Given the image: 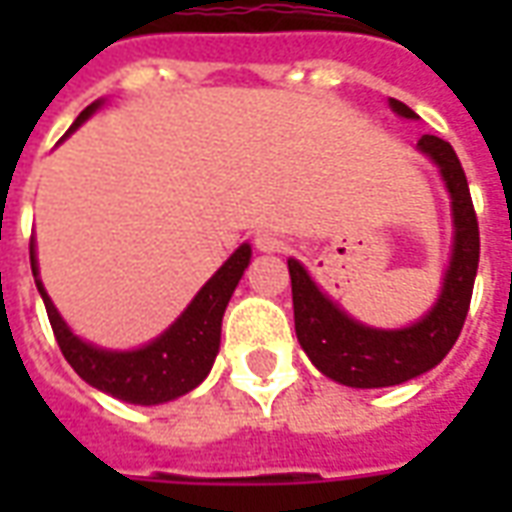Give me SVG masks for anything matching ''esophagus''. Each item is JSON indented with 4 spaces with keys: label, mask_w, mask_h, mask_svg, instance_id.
<instances>
[{
    "label": "esophagus",
    "mask_w": 512,
    "mask_h": 512,
    "mask_svg": "<svg viewBox=\"0 0 512 512\" xmlns=\"http://www.w3.org/2000/svg\"><path fill=\"white\" fill-rule=\"evenodd\" d=\"M255 246L260 252H282L285 249V238L274 230H260L255 235Z\"/></svg>",
    "instance_id": "34e87169"
}]
</instances>
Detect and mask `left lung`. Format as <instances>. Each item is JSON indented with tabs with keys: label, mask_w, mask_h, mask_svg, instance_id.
Listing matches in <instances>:
<instances>
[{
	"label": "left lung",
	"mask_w": 512,
	"mask_h": 512,
	"mask_svg": "<svg viewBox=\"0 0 512 512\" xmlns=\"http://www.w3.org/2000/svg\"><path fill=\"white\" fill-rule=\"evenodd\" d=\"M389 106L395 115L417 120L403 101L389 98ZM417 150L439 167L452 208L450 266L444 271L439 299L422 318L403 329L365 326L329 299L299 260H288L296 337L312 365L337 384L354 389L406 384L433 370L450 354L466 321L480 260V230L469 183L450 142L425 134L417 142Z\"/></svg>",
	"instance_id": "obj_1"
}]
</instances>
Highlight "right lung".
Returning a JSON list of instances; mask_svg holds the SVG:
<instances>
[{
	"label": "right lung",
	"instance_id": "right-lung-1",
	"mask_svg": "<svg viewBox=\"0 0 512 512\" xmlns=\"http://www.w3.org/2000/svg\"><path fill=\"white\" fill-rule=\"evenodd\" d=\"M101 104L104 101L87 106L65 136H71L84 120H90L101 109ZM249 260H252V246L241 244L224 260V266L197 290V296L191 299L186 310L180 312L167 332H161L156 340H150L134 351H109V348H98V345L82 340L79 334L71 332L68 323L62 321V315L40 282L35 241L29 244L32 277L38 285L40 299L46 304L62 356L87 384L117 397V400L134 403V406L169 403L205 381V376L211 373L213 359L219 354V343H222L224 310L230 304L233 290L244 277Z\"/></svg>",
	"mask_w": 512,
	"mask_h": 512
}]
</instances>
